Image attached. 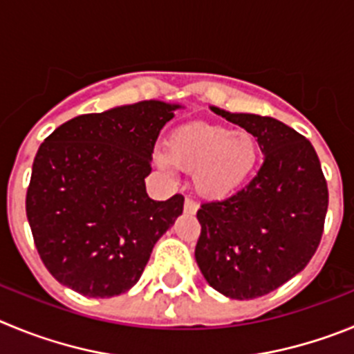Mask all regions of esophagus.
<instances>
[{
  "instance_id": "obj_1",
  "label": "esophagus",
  "mask_w": 354,
  "mask_h": 354,
  "mask_svg": "<svg viewBox=\"0 0 354 354\" xmlns=\"http://www.w3.org/2000/svg\"><path fill=\"white\" fill-rule=\"evenodd\" d=\"M197 212V203L192 199H185V213H189V215H194Z\"/></svg>"
}]
</instances>
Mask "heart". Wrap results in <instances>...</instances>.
Masks as SVG:
<instances>
[{"mask_svg": "<svg viewBox=\"0 0 354 354\" xmlns=\"http://www.w3.org/2000/svg\"><path fill=\"white\" fill-rule=\"evenodd\" d=\"M155 158L167 171L174 165L194 171V187L203 197L224 199L252 174L259 146L252 133L194 122L176 127L167 138V148H158Z\"/></svg>", "mask_w": 354, "mask_h": 354, "instance_id": "heart-1", "label": "heart"}]
</instances>
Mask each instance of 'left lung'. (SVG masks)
I'll list each match as a JSON object with an SVG mask.
<instances>
[{
	"instance_id": "8db88e82",
	"label": "left lung",
	"mask_w": 354,
	"mask_h": 354,
	"mask_svg": "<svg viewBox=\"0 0 354 354\" xmlns=\"http://www.w3.org/2000/svg\"><path fill=\"white\" fill-rule=\"evenodd\" d=\"M209 109L257 139L264 162L247 187L197 209L196 263L232 300L275 291L308 264L323 234L328 187L316 149L270 116Z\"/></svg>"
}]
</instances>
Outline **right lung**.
I'll use <instances>...</instances> for the list:
<instances>
[{
	"label": "right lung",
	"mask_w": 354,
	"mask_h": 354,
	"mask_svg": "<svg viewBox=\"0 0 354 354\" xmlns=\"http://www.w3.org/2000/svg\"><path fill=\"white\" fill-rule=\"evenodd\" d=\"M181 104L142 100L59 125L40 145L26 215L59 284L111 298L138 284L155 243L183 213V196L153 201L145 178L158 133Z\"/></svg>",
	"instance_id": "obj_1"
}]
</instances>
